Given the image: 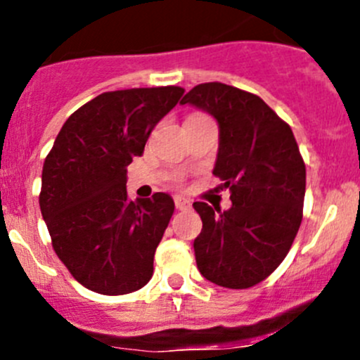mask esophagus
I'll return each mask as SVG.
<instances>
[{
	"label": "esophagus",
	"instance_id": "esophagus-1",
	"mask_svg": "<svg viewBox=\"0 0 360 360\" xmlns=\"http://www.w3.org/2000/svg\"><path fill=\"white\" fill-rule=\"evenodd\" d=\"M174 203H176V207L179 210H186L191 207V202L188 200V198H184L183 195H176V197H174Z\"/></svg>",
	"mask_w": 360,
	"mask_h": 360
}]
</instances>
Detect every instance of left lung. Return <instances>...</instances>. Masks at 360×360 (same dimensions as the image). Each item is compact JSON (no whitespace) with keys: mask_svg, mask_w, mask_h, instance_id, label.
Instances as JSON below:
<instances>
[{"mask_svg":"<svg viewBox=\"0 0 360 360\" xmlns=\"http://www.w3.org/2000/svg\"><path fill=\"white\" fill-rule=\"evenodd\" d=\"M219 127L214 176L230 190L231 207H193L202 231L193 242L200 274L212 284H259L291 249L303 217L307 170L291 127L263 99L224 83H202L183 97Z\"/></svg>","mask_w":360,"mask_h":360,"instance_id":"obj_1","label":"left lung"}]
</instances>
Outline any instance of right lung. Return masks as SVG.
Instances as JSON below:
<instances>
[{
	"label": "right lung",
	"instance_id": "obj_1",
	"mask_svg": "<svg viewBox=\"0 0 360 360\" xmlns=\"http://www.w3.org/2000/svg\"><path fill=\"white\" fill-rule=\"evenodd\" d=\"M183 92L155 86L101 94L69 116L43 163L39 209L53 250L90 291L129 294L153 275L174 200L167 193L129 200L127 167Z\"/></svg>",
	"mask_w": 360,
	"mask_h": 360
}]
</instances>
